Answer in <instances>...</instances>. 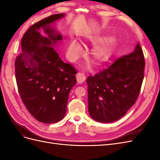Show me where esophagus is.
I'll return each mask as SVG.
<instances>
[{"instance_id":"1","label":"esophagus","mask_w":160,"mask_h":160,"mask_svg":"<svg viewBox=\"0 0 160 160\" xmlns=\"http://www.w3.org/2000/svg\"><path fill=\"white\" fill-rule=\"evenodd\" d=\"M86 79V77L83 72H79L77 74V81L78 83H83Z\"/></svg>"}]
</instances>
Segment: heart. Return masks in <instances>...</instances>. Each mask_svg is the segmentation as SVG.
Segmentation results:
<instances>
[{
  "label": "heart",
  "instance_id": "obj_1",
  "mask_svg": "<svg viewBox=\"0 0 160 160\" xmlns=\"http://www.w3.org/2000/svg\"><path fill=\"white\" fill-rule=\"evenodd\" d=\"M89 39L94 44H101V43L111 41L112 38L95 36L89 37ZM83 53L84 49L80 43L75 39L71 40L66 51V55L68 59L71 62H76L83 55ZM112 55L113 48L110 43H108V44L102 46L96 47L92 51V56H93V59L99 62L108 61Z\"/></svg>",
  "mask_w": 160,
  "mask_h": 160
}]
</instances>
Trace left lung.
<instances>
[{"mask_svg": "<svg viewBox=\"0 0 160 160\" xmlns=\"http://www.w3.org/2000/svg\"><path fill=\"white\" fill-rule=\"evenodd\" d=\"M144 67L143 51L138 43L130 54L119 58L94 76H89L87 83L91 117L101 123L122 118L138 98Z\"/></svg>", "mask_w": 160, "mask_h": 160, "instance_id": "obj_1", "label": "left lung"}]
</instances>
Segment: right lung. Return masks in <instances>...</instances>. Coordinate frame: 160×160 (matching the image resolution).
I'll return each mask as SVG.
<instances>
[{"label": "right lung", "mask_w": 160, "mask_h": 160, "mask_svg": "<svg viewBox=\"0 0 160 160\" xmlns=\"http://www.w3.org/2000/svg\"><path fill=\"white\" fill-rule=\"evenodd\" d=\"M65 17L56 14L32 25L23 35L22 52L15 60L18 90L26 108L37 121L54 123L65 117L76 70L65 63L54 46L62 37L51 24ZM42 28L47 37L39 32Z\"/></svg>", "instance_id": "1"}]
</instances>
